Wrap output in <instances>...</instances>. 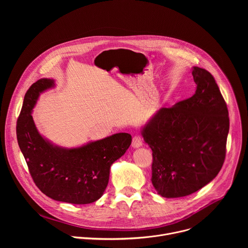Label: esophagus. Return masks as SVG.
Segmentation results:
<instances>
[{
    "label": "esophagus",
    "instance_id": "esophagus-1",
    "mask_svg": "<svg viewBox=\"0 0 248 248\" xmlns=\"http://www.w3.org/2000/svg\"><path fill=\"white\" fill-rule=\"evenodd\" d=\"M142 142H143L142 137H141L140 135H135V136L132 138L131 146H132L133 148H139V147L142 146Z\"/></svg>",
    "mask_w": 248,
    "mask_h": 248
}]
</instances>
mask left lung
I'll return each instance as SVG.
<instances>
[{"label": "left lung", "mask_w": 248, "mask_h": 248, "mask_svg": "<svg viewBox=\"0 0 248 248\" xmlns=\"http://www.w3.org/2000/svg\"><path fill=\"white\" fill-rule=\"evenodd\" d=\"M194 95L161 108L141 129L152 149V185L166 198L189 195L213 181L226 157L227 104L206 69L193 66Z\"/></svg>", "instance_id": "left-lung-1"}]
</instances>
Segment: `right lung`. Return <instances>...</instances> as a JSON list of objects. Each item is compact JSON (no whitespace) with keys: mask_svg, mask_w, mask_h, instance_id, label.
<instances>
[{"mask_svg":"<svg viewBox=\"0 0 248 248\" xmlns=\"http://www.w3.org/2000/svg\"><path fill=\"white\" fill-rule=\"evenodd\" d=\"M53 87V79L41 78L27 90L16 123L18 146L35 185L48 197L72 204L95 202L108 186L111 166L131 144V135L120 132L77 148L54 145L31 116L39 95Z\"/></svg>","mask_w":248,"mask_h":248,"instance_id":"obj_1","label":"right lung"}]
</instances>
